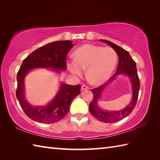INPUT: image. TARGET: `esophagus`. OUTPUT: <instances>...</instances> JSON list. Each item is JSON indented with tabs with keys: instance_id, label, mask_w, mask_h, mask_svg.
Segmentation results:
<instances>
[{
	"instance_id": "34e87169",
	"label": "esophagus",
	"mask_w": 160,
	"mask_h": 160,
	"mask_svg": "<svg viewBox=\"0 0 160 160\" xmlns=\"http://www.w3.org/2000/svg\"><path fill=\"white\" fill-rule=\"evenodd\" d=\"M89 89V87H88L87 85H85V84H82V87H81V90L83 91V90H86V89Z\"/></svg>"
}]
</instances>
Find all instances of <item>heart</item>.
<instances>
[{
    "label": "heart",
    "instance_id": "1",
    "mask_svg": "<svg viewBox=\"0 0 160 160\" xmlns=\"http://www.w3.org/2000/svg\"><path fill=\"white\" fill-rule=\"evenodd\" d=\"M75 59L67 62L70 72L82 76L87 68V77L95 84H102L109 78L116 66L118 55L111 47L85 45L74 52Z\"/></svg>",
    "mask_w": 160,
    "mask_h": 160
}]
</instances>
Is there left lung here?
Here are the masks:
<instances>
[{"label":"left lung","instance_id":"obj_1","mask_svg":"<svg viewBox=\"0 0 160 160\" xmlns=\"http://www.w3.org/2000/svg\"><path fill=\"white\" fill-rule=\"evenodd\" d=\"M100 41L104 42L108 44L112 48L115 49L119 56L118 66L115 73L107 82L97 88L92 89L93 99L89 105V111L93 116L96 118L98 120L105 122V123H114L118 121H120L122 119L127 117L130 114L136 105L138 99L139 91L140 88V79H139L136 63L132 60L130 54L122 47L115 45V44L108 41L107 40H100ZM124 73L127 74L130 78L133 88V98L131 103L127 108L121 111L118 112H107L102 110L97 104V101L99 98L101 93L102 92L104 87L110 82H112L115 76L118 74Z\"/></svg>","mask_w":160,"mask_h":160}]
</instances>
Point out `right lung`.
Returning a JSON list of instances; mask_svg holds the SVG:
<instances>
[{
	"instance_id": "right-lung-1",
	"label": "right lung",
	"mask_w": 160,
	"mask_h": 160,
	"mask_svg": "<svg viewBox=\"0 0 160 160\" xmlns=\"http://www.w3.org/2000/svg\"><path fill=\"white\" fill-rule=\"evenodd\" d=\"M72 41L59 40L47 44L29 54L23 60L17 73L16 98L22 109L28 116L36 122L51 124L62 120L69 111L71 102L80 93L81 86L62 84L53 102L47 106L33 107L25 100L24 78L28 71L35 68L67 69V53L73 47Z\"/></svg>"
}]
</instances>
